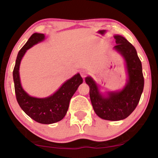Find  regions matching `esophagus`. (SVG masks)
Returning a JSON list of instances; mask_svg holds the SVG:
<instances>
[{
  "label": "esophagus",
  "mask_w": 158,
  "mask_h": 158,
  "mask_svg": "<svg viewBox=\"0 0 158 158\" xmlns=\"http://www.w3.org/2000/svg\"><path fill=\"white\" fill-rule=\"evenodd\" d=\"M79 73H80L81 77H82L83 79H85V78L87 77V75H88V72H87L86 70H80V72H79Z\"/></svg>",
  "instance_id": "1"
}]
</instances>
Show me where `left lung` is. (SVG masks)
Returning a JSON list of instances; mask_svg holds the SVG:
<instances>
[{"instance_id": "1", "label": "left lung", "mask_w": 158, "mask_h": 158, "mask_svg": "<svg viewBox=\"0 0 158 158\" xmlns=\"http://www.w3.org/2000/svg\"><path fill=\"white\" fill-rule=\"evenodd\" d=\"M117 45L114 47L126 61L128 80L124 88L119 91L108 92L107 96L99 92V87L90 77L85 78L89 85L90 98L94 110L103 119L118 121L126 119L138 105L144 87L142 64L137 50L123 36L114 35Z\"/></svg>"}]
</instances>
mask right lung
Returning <instances> with one entry per match:
<instances>
[{"mask_svg": "<svg viewBox=\"0 0 158 158\" xmlns=\"http://www.w3.org/2000/svg\"><path fill=\"white\" fill-rule=\"evenodd\" d=\"M44 39V34L33 33L20 50L13 70V80L16 99L21 109L36 122L42 124H52L61 120L66 115L70 99L83 82V79L80 74H76L71 79L65 81L56 93L46 98L30 97L24 91L21 85L19 76L21 61L28 49Z\"/></svg>", "mask_w": 158, "mask_h": 158, "instance_id": "obj_1", "label": "right lung"}]
</instances>
